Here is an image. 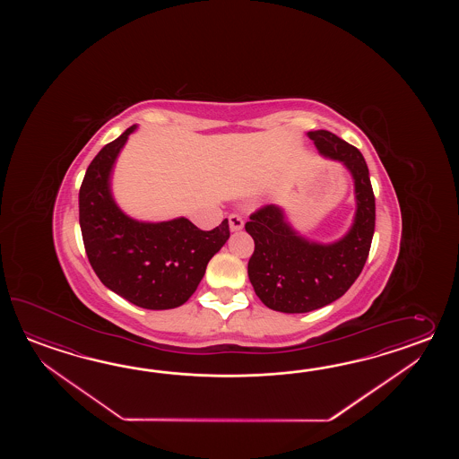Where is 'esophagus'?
Masks as SVG:
<instances>
[{
	"instance_id": "obj_1",
	"label": "esophagus",
	"mask_w": 459,
	"mask_h": 459,
	"mask_svg": "<svg viewBox=\"0 0 459 459\" xmlns=\"http://www.w3.org/2000/svg\"><path fill=\"white\" fill-rule=\"evenodd\" d=\"M228 221H230V230L236 233V231H241L243 230L244 221L243 218L239 215H230L228 216Z\"/></svg>"
}]
</instances>
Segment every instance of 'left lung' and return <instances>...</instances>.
<instances>
[{"label":"left lung","instance_id":"8db88e82","mask_svg":"<svg viewBox=\"0 0 459 459\" xmlns=\"http://www.w3.org/2000/svg\"><path fill=\"white\" fill-rule=\"evenodd\" d=\"M307 136L323 157L342 162L351 174L356 212L348 233L333 243L302 236L282 206H264L251 215L246 231L253 236L254 253L247 275L261 302L275 312H312L348 292L369 255L376 226V200L361 152L325 129Z\"/></svg>","mask_w":459,"mask_h":459}]
</instances>
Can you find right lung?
<instances>
[{
  "mask_svg": "<svg viewBox=\"0 0 459 459\" xmlns=\"http://www.w3.org/2000/svg\"><path fill=\"white\" fill-rule=\"evenodd\" d=\"M103 147L88 166L78 194L80 230L98 279L127 302L147 310L180 307L194 295L206 265L230 238L228 220L212 231L184 216L139 221L126 215L111 192V174L127 137Z\"/></svg>",
  "mask_w": 459,
  "mask_h": 459,
  "instance_id": "1",
  "label": "right lung"
}]
</instances>
